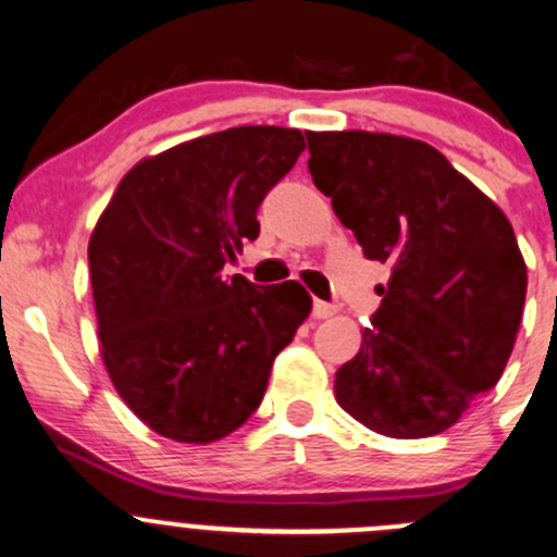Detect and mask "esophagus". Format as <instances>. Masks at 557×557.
I'll return each instance as SVG.
<instances>
[{
    "label": "esophagus",
    "mask_w": 557,
    "mask_h": 557,
    "mask_svg": "<svg viewBox=\"0 0 557 557\" xmlns=\"http://www.w3.org/2000/svg\"><path fill=\"white\" fill-rule=\"evenodd\" d=\"M334 313H337V305L324 302V300H315V302H313V315H315V319H319V321L332 319Z\"/></svg>",
    "instance_id": "34e87169"
}]
</instances>
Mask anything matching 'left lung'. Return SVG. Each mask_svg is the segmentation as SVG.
<instances>
[{
	"instance_id": "left-lung-1",
	"label": "left lung",
	"mask_w": 557,
	"mask_h": 557,
	"mask_svg": "<svg viewBox=\"0 0 557 557\" xmlns=\"http://www.w3.org/2000/svg\"><path fill=\"white\" fill-rule=\"evenodd\" d=\"M308 170L363 255L391 265L334 398L369 430L428 438L499 382L525 300L510 220L448 159L404 135L305 133Z\"/></svg>"
}]
</instances>
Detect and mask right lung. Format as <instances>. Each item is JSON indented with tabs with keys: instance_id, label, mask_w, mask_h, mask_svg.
I'll use <instances>...</instances> for the list:
<instances>
[{
	"instance_id": "right-lung-1",
	"label": "right lung",
	"mask_w": 557,
	"mask_h": 557,
	"mask_svg": "<svg viewBox=\"0 0 557 557\" xmlns=\"http://www.w3.org/2000/svg\"><path fill=\"white\" fill-rule=\"evenodd\" d=\"M302 151L300 129L271 124L196 137L137 161L100 214L87 249L100 356L153 433L212 444L242 428L308 319L297 281L220 276Z\"/></svg>"
}]
</instances>
